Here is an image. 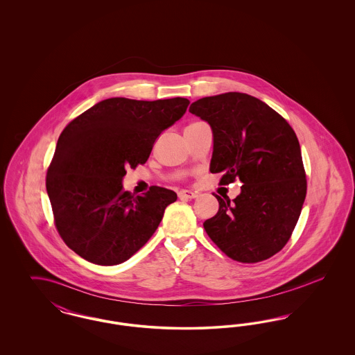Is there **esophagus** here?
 I'll list each match as a JSON object with an SVG mask.
<instances>
[{
  "label": "esophagus",
  "mask_w": 355,
  "mask_h": 355,
  "mask_svg": "<svg viewBox=\"0 0 355 355\" xmlns=\"http://www.w3.org/2000/svg\"><path fill=\"white\" fill-rule=\"evenodd\" d=\"M198 194L196 193V191H191V190H181L180 193H178V197L180 198H185V200H193V198H196Z\"/></svg>",
  "instance_id": "esophagus-1"
}]
</instances>
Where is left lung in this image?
Masks as SVG:
<instances>
[{"label":"left lung","instance_id":"obj_1","mask_svg":"<svg viewBox=\"0 0 355 355\" xmlns=\"http://www.w3.org/2000/svg\"><path fill=\"white\" fill-rule=\"evenodd\" d=\"M191 114L213 130L211 173L220 185L239 178L233 201L214 194L218 213L203 222L210 239L232 259L265 261L282 250L306 197V173L298 138L286 119L253 96L229 92L193 102Z\"/></svg>","mask_w":355,"mask_h":355}]
</instances>
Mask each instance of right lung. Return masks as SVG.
<instances>
[{
	"mask_svg": "<svg viewBox=\"0 0 355 355\" xmlns=\"http://www.w3.org/2000/svg\"><path fill=\"white\" fill-rule=\"evenodd\" d=\"M187 98L96 103L69 122L46 174L54 225L86 261H128L154 234L177 194L152 186L144 196L123 190L126 168L145 164L158 135L185 114Z\"/></svg>",
	"mask_w": 355,
	"mask_h": 355,
	"instance_id": "right-lung-1",
	"label": "right lung"
}]
</instances>
